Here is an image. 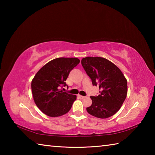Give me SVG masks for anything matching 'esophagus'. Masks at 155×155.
I'll return each mask as SVG.
<instances>
[{
    "label": "esophagus",
    "mask_w": 155,
    "mask_h": 155,
    "mask_svg": "<svg viewBox=\"0 0 155 155\" xmlns=\"http://www.w3.org/2000/svg\"><path fill=\"white\" fill-rule=\"evenodd\" d=\"M78 98H80V99H83L84 98H85V96H81V95H78Z\"/></svg>",
    "instance_id": "1"
}]
</instances>
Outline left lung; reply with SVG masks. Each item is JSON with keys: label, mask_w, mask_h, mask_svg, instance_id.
Segmentation results:
<instances>
[{"label": "left lung", "mask_w": 155, "mask_h": 155, "mask_svg": "<svg viewBox=\"0 0 155 155\" xmlns=\"http://www.w3.org/2000/svg\"><path fill=\"white\" fill-rule=\"evenodd\" d=\"M81 64L92 81L101 90L97 96H90L92 104L87 111L98 118H107L119 111L127 95V81L118 68L103 57H87Z\"/></svg>", "instance_id": "left-lung-1"}]
</instances>
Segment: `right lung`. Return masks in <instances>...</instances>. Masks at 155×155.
I'll use <instances>...</instances> for the list:
<instances>
[{
	"label": "right lung",
	"mask_w": 155,
	"mask_h": 155,
	"mask_svg": "<svg viewBox=\"0 0 155 155\" xmlns=\"http://www.w3.org/2000/svg\"><path fill=\"white\" fill-rule=\"evenodd\" d=\"M77 58H59L51 60L36 73L31 82L34 102L44 114L59 117L70 111L77 96L68 94L63 87L70 72L79 64Z\"/></svg>",
	"instance_id": "obj_1"
}]
</instances>
